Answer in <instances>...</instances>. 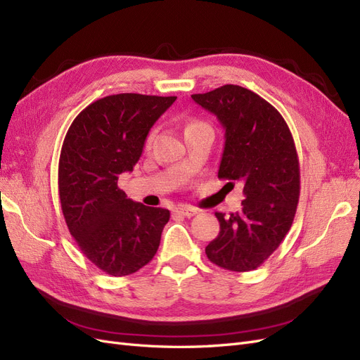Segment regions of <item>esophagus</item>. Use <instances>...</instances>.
I'll use <instances>...</instances> for the list:
<instances>
[{
    "label": "esophagus",
    "instance_id": "1",
    "mask_svg": "<svg viewBox=\"0 0 360 360\" xmlns=\"http://www.w3.org/2000/svg\"><path fill=\"white\" fill-rule=\"evenodd\" d=\"M176 215H181V217H187V218H190V217H193L194 214H197V211L194 210V207H188V206H179V207H176L175 211Z\"/></svg>",
    "mask_w": 360,
    "mask_h": 360
}]
</instances>
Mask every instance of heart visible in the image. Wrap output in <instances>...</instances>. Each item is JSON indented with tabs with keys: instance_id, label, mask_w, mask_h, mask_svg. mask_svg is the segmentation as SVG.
Segmentation results:
<instances>
[{
	"instance_id": "obj_1",
	"label": "heart",
	"mask_w": 360,
	"mask_h": 360,
	"mask_svg": "<svg viewBox=\"0 0 360 360\" xmlns=\"http://www.w3.org/2000/svg\"><path fill=\"white\" fill-rule=\"evenodd\" d=\"M202 127H210V125H207V124L203 122V121H200V120H191V121H188L187 125H185V131L195 130V129H202ZM153 139H154V134L149 133L148 137H146V141H145V148H146V149H148L150 145H153Z\"/></svg>"
}]
</instances>
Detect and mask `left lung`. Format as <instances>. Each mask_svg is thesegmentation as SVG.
Listing matches in <instances>:
<instances>
[{
	"mask_svg": "<svg viewBox=\"0 0 360 360\" xmlns=\"http://www.w3.org/2000/svg\"><path fill=\"white\" fill-rule=\"evenodd\" d=\"M193 100L217 115L226 130L218 178L243 184L242 207L215 212L218 236L207 259L233 272L257 269L292 227L300 193L299 158L281 113L247 88L224 85Z\"/></svg>",
	"mask_w": 360,
	"mask_h": 360,
	"instance_id": "left-lung-1",
	"label": "left lung"
}]
</instances>
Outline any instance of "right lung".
<instances>
[{
    "mask_svg": "<svg viewBox=\"0 0 360 360\" xmlns=\"http://www.w3.org/2000/svg\"><path fill=\"white\" fill-rule=\"evenodd\" d=\"M176 97L125 92L100 98L68 129L58 165V191L77 247L98 269L125 276L148 264L170 212L127 199L118 178L142 155L150 127Z\"/></svg>",
    "mask_w": 360,
    "mask_h": 360,
    "instance_id": "right-lung-1",
    "label": "right lung"
}]
</instances>
